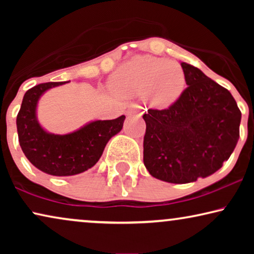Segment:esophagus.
<instances>
[{
	"instance_id": "1",
	"label": "esophagus",
	"mask_w": 254,
	"mask_h": 254,
	"mask_svg": "<svg viewBox=\"0 0 254 254\" xmlns=\"http://www.w3.org/2000/svg\"><path fill=\"white\" fill-rule=\"evenodd\" d=\"M135 113H142V111L138 109L137 106H130L129 109L127 110V116L128 117L133 116V114H135Z\"/></svg>"
}]
</instances>
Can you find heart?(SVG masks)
Here are the masks:
<instances>
[{
    "label": "heart",
    "mask_w": 254,
    "mask_h": 254,
    "mask_svg": "<svg viewBox=\"0 0 254 254\" xmlns=\"http://www.w3.org/2000/svg\"><path fill=\"white\" fill-rule=\"evenodd\" d=\"M109 84L111 91L121 98L149 95L156 105L168 106L183 93L186 77L178 64L162 58L138 57L118 68Z\"/></svg>",
    "instance_id": "b5f03b06"
}]
</instances>
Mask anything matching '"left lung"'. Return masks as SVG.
<instances>
[{
	"mask_svg": "<svg viewBox=\"0 0 254 254\" xmlns=\"http://www.w3.org/2000/svg\"><path fill=\"white\" fill-rule=\"evenodd\" d=\"M186 84L165 110H148L143 162L152 177L171 184L206 178L221 169L239 138L242 113L227 89L182 62Z\"/></svg>",
	"mask_w": 254,
	"mask_h": 254,
	"instance_id": "8db88e82",
	"label": "left lung"
}]
</instances>
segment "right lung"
Instances as JSON below:
<instances>
[{
    "label": "right lung",
    "instance_id": "obj_1",
    "mask_svg": "<svg viewBox=\"0 0 254 254\" xmlns=\"http://www.w3.org/2000/svg\"><path fill=\"white\" fill-rule=\"evenodd\" d=\"M69 82L43 83L27 90L16 120L26 158L38 170L57 177L75 176L91 169L102 157L107 142L123 129L126 118L92 120L67 134L50 133L38 120V103L48 90Z\"/></svg>",
    "mask_w": 254,
    "mask_h": 254
}]
</instances>
